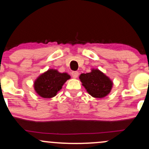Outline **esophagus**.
Returning a JSON list of instances; mask_svg holds the SVG:
<instances>
[{
  "instance_id": "1",
  "label": "esophagus",
  "mask_w": 149,
  "mask_h": 149,
  "mask_svg": "<svg viewBox=\"0 0 149 149\" xmlns=\"http://www.w3.org/2000/svg\"><path fill=\"white\" fill-rule=\"evenodd\" d=\"M78 74H79V73H78V71H73V72L71 73V75H72V77L73 78H78Z\"/></svg>"
}]
</instances>
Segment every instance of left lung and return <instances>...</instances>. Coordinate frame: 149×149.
<instances>
[{
  "label": "left lung",
  "mask_w": 149,
  "mask_h": 149,
  "mask_svg": "<svg viewBox=\"0 0 149 149\" xmlns=\"http://www.w3.org/2000/svg\"><path fill=\"white\" fill-rule=\"evenodd\" d=\"M79 78L87 92L95 98H103L111 90L112 81L98 69H92L90 73H82Z\"/></svg>",
  "instance_id": "obj_1"
}]
</instances>
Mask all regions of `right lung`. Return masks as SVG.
Listing matches in <instances>:
<instances>
[{
  "label": "right lung",
  "mask_w": 149,
  "mask_h": 149,
  "mask_svg": "<svg viewBox=\"0 0 149 149\" xmlns=\"http://www.w3.org/2000/svg\"><path fill=\"white\" fill-rule=\"evenodd\" d=\"M70 76L66 73H59L57 70L49 69L40 75L34 83V89L38 95L43 98H52L62 88Z\"/></svg>",
  "instance_id": "right-lung-1"
}]
</instances>
